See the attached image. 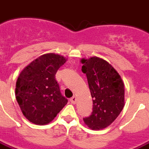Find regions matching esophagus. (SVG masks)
Masks as SVG:
<instances>
[{"mask_svg":"<svg viewBox=\"0 0 149 149\" xmlns=\"http://www.w3.org/2000/svg\"><path fill=\"white\" fill-rule=\"evenodd\" d=\"M70 102H71V103H72V104H75V103L77 102V97H76V96H73V97H71V98H70Z\"/></svg>","mask_w":149,"mask_h":149,"instance_id":"esophagus-1","label":"esophagus"}]
</instances>
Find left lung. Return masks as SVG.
I'll return each instance as SVG.
<instances>
[{"label": "left lung", "mask_w": 149, "mask_h": 149, "mask_svg": "<svg viewBox=\"0 0 149 149\" xmlns=\"http://www.w3.org/2000/svg\"><path fill=\"white\" fill-rule=\"evenodd\" d=\"M82 72L86 74L93 111L84 123L91 130L109 127L118 117L124 106V84L117 71L105 60L91 57L83 58Z\"/></svg>", "instance_id": "left-lung-1"}]
</instances>
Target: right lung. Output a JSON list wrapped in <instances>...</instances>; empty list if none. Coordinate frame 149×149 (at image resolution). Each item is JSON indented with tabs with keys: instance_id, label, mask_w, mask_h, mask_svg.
Listing matches in <instances>:
<instances>
[{
	"instance_id": "right-lung-1",
	"label": "right lung",
	"mask_w": 149,
	"mask_h": 149,
	"mask_svg": "<svg viewBox=\"0 0 149 149\" xmlns=\"http://www.w3.org/2000/svg\"><path fill=\"white\" fill-rule=\"evenodd\" d=\"M65 62L66 58L59 54H43L19 74L15 97L29 122L47 124L67 104L68 100L62 95L55 79L57 71Z\"/></svg>"
}]
</instances>
